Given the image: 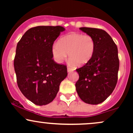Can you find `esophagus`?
Returning <instances> with one entry per match:
<instances>
[{
  "mask_svg": "<svg viewBox=\"0 0 133 133\" xmlns=\"http://www.w3.org/2000/svg\"><path fill=\"white\" fill-rule=\"evenodd\" d=\"M73 70H74V69H73V68H71V67H69V66L68 67V72L72 71Z\"/></svg>",
  "mask_w": 133,
  "mask_h": 133,
  "instance_id": "obj_1",
  "label": "esophagus"
}]
</instances>
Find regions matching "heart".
Returning a JSON list of instances; mask_svg holds the SVG:
<instances>
[{
	"label": "heart",
	"mask_w": 133,
	"mask_h": 133,
	"mask_svg": "<svg viewBox=\"0 0 133 133\" xmlns=\"http://www.w3.org/2000/svg\"><path fill=\"white\" fill-rule=\"evenodd\" d=\"M96 49L95 39L90 35L72 33L59 39L52 47V54L55 61L61 63L69 56L71 64L82 66L91 60Z\"/></svg>",
	"instance_id": "heart-1"
}]
</instances>
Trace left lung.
Segmentation results:
<instances>
[{"mask_svg": "<svg viewBox=\"0 0 133 133\" xmlns=\"http://www.w3.org/2000/svg\"><path fill=\"white\" fill-rule=\"evenodd\" d=\"M79 29L94 37L96 49L91 60L76 69L79 78L76 89L84 103L98 104L111 95L116 86L119 67L117 47L105 30L90 27Z\"/></svg>", "mask_w": 133, "mask_h": 133, "instance_id": "left-lung-1", "label": "left lung"}]
</instances>
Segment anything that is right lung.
<instances>
[{"label": "right lung", "mask_w": 133, "mask_h": 133, "mask_svg": "<svg viewBox=\"0 0 133 133\" xmlns=\"http://www.w3.org/2000/svg\"><path fill=\"white\" fill-rule=\"evenodd\" d=\"M61 26H37L30 28L17 43L14 65L21 92L39 106L51 103L59 86L68 76L67 66L52 59V47Z\"/></svg>", "instance_id": "1"}]
</instances>
